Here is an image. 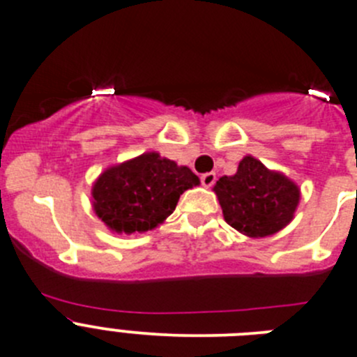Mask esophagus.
<instances>
[{
	"label": "esophagus",
	"mask_w": 357,
	"mask_h": 357,
	"mask_svg": "<svg viewBox=\"0 0 357 357\" xmlns=\"http://www.w3.org/2000/svg\"><path fill=\"white\" fill-rule=\"evenodd\" d=\"M214 181H216V174H214V172H206V174L200 176V183H202L206 188H211V186L214 185Z\"/></svg>",
	"instance_id": "1"
}]
</instances>
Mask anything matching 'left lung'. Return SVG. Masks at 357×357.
<instances>
[{
    "mask_svg": "<svg viewBox=\"0 0 357 357\" xmlns=\"http://www.w3.org/2000/svg\"><path fill=\"white\" fill-rule=\"evenodd\" d=\"M225 221L248 237H266L282 230L293 220L300 190L281 172L271 171L248 155L234 176H223L214 185Z\"/></svg>",
    "mask_w": 357,
    "mask_h": 357,
    "instance_id": "left-lung-1",
    "label": "left lung"
}]
</instances>
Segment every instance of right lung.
Wrapping results in <instances>:
<instances>
[{"instance_id":"obj_1","label":"right lung","mask_w":357,"mask_h":357,"mask_svg":"<svg viewBox=\"0 0 357 357\" xmlns=\"http://www.w3.org/2000/svg\"><path fill=\"white\" fill-rule=\"evenodd\" d=\"M199 183L188 167L150 151L106 169L92 186V206L116 234H141L158 227Z\"/></svg>"}]
</instances>
